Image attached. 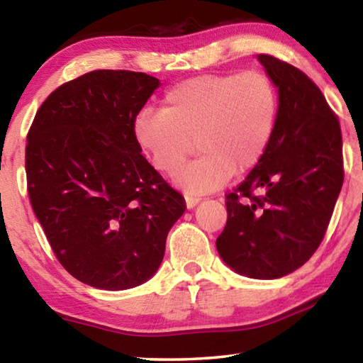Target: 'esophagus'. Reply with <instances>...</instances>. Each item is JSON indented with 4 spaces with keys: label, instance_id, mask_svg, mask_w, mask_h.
<instances>
[{
    "label": "esophagus",
    "instance_id": "34e87169",
    "mask_svg": "<svg viewBox=\"0 0 363 363\" xmlns=\"http://www.w3.org/2000/svg\"><path fill=\"white\" fill-rule=\"evenodd\" d=\"M198 203H199V198L190 196V195L186 196V206H187V209H194V207H195Z\"/></svg>",
    "mask_w": 363,
    "mask_h": 363
}]
</instances>
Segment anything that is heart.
Instances as JSON below:
<instances>
[{
    "label": "heart",
    "instance_id": "obj_1",
    "mask_svg": "<svg viewBox=\"0 0 363 363\" xmlns=\"http://www.w3.org/2000/svg\"><path fill=\"white\" fill-rule=\"evenodd\" d=\"M277 94L260 72L201 74L176 84L162 99V111H143L134 137L151 165L176 174L196 143L201 154L177 174L187 195L221 189L229 177L250 172L264 157L274 133Z\"/></svg>",
    "mask_w": 363,
    "mask_h": 363
}]
</instances>
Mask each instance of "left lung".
<instances>
[{"mask_svg": "<svg viewBox=\"0 0 363 363\" xmlns=\"http://www.w3.org/2000/svg\"><path fill=\"white\" fill-rule=\"evenodd\" d=\"M277 89V117L267 152L226 196L217 238L223 262L252 279H277L303 267L326 234L343 186L342 130L312 79L259 54Z\"/></svg>", "mask_w": 363, "mask_h": 363, "instance_id": "1", "label": "left lung"}]
</instances>
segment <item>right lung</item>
<instances>
[{
	"mask_svg": "<svg viewBox=\"0 0 363 363\" xmlns=\"http://www.w3.org/2000/svg\"><path fill=\"white\" fill-rule=\"evenodd\" d=\"M159 86L145 73L90 72L54 90L29 129L33 211L57 260L90 287L148 281L186 211L134 137V120Z\"/></svg>",
	"mask_w": 363,
	"mask_h": 363,
	"instance_id": "1",
	"label": "right lung"
}]
</instances>
